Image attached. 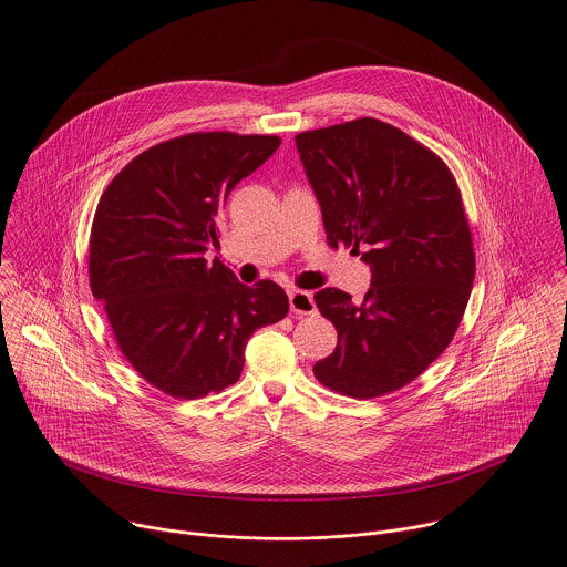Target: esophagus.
I'll use <instances>...</instances> for the list:
<instances>
[{
  "label": "esophagus",
  "instance_id": "1",
  "mask_svg": "<svg viewBox=\"0 0 567 567\" xmlns=\"http://www.w3.org/2000/svg\"><path fill=\"white\" fill-rule=\"evenodd\" d=\"M289 305H291V311L298 313V316H311L316 313V302H313V296L309 291H291L289 293Z\"/></svg>",
  "mask_w": 567,
  "mask_h": 567
}]
</instances>
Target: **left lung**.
Masks as SVG:
<instances>
[{
    "instance_id": "left-lung-1",
    "label": "left lung",
    "mask_w": 567,
    "mask_h": 567,
    "mask_svg": "<svg viewBox=\"0 0 567 567\" xmlns=\"http://www.w3.org/2000/svg\"><path fill=\"white\" fill-rule=\"evenodd\" d=\"M296 147L329 245L371 267L360 305L331 287L313 296L338 331L313 375L358 400L393 393L444 353L471 298L475 249L460 187L435 152L371 116L302 132Z\"/></svg>"
}]
</instances>
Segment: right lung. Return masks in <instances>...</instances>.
Listing matches in <instances>:
<instances>
[{
	"mask_svg": "<svg viewBox=\"0 0 567 567\" xmlns=\"http://www.w3.org/2000/svg\"><path fill=\"white\" fill-rule=\"evenodd\" d=\"M280 145L269 134L192 132L132 158L105 187L90 231V287L134 371L196 400L238 382L245 347L289 311L271 280L238 282L218 258L229 192Z\"/></svg>",
	"mask_w": 567,
	"mask_h": 567,
	"instance_id": "right-lung-1",
	"label": "right lung"
}]
</instances>
